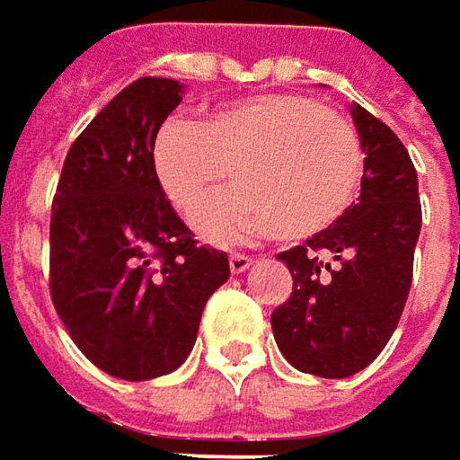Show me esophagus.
Wrapping results in <instances>:
<instances>
[{
	"instance_id": "esophagus-1",
	"label": "esophagus",
	"mask_w": 460,
	"mask_h": 460,
	"mask_svg": "<svg viewBox=\"0 0 460 460\" xmlns=\"http://www.w3.org/2000/svg\"><path fill=\"white\" fill-rule=\"evenodd\" d=\"M252 265V257L250 254H242V252H231L229 254V268L234 275H239V272H244V270Z\"/></svg>"
}]
</instances>
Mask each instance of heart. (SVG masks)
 Listing matches in <instances>:
<instances>
[{
    "label": "heart",
    "instance_id": "heart-1",
    "mask_svg": "<svg viewBox=\"0 0 460 460\" xmlns=\"http://www.w3.org/2000/svg\"><path fill=\"white\" fill-rule=\"evenodd\" d=\"M162 192L180 213L203 206L231 172L236 188L198 213L203 239L244 234L306 239L352 206L363 149L348 120L309 97L265 92L231 100L200 120H170L151 146Z\"/></svg>",
    "mask_w": 460,
    "mask_h": 460
}]
</instances>
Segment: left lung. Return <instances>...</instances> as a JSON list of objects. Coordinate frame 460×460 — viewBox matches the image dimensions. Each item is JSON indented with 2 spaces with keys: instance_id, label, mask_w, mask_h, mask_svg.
I'll list each match as a JSON object with an SVG mask.
<instances>
[{
  "instance_id": "8db88e82",
  "label": "left lung",
  "mask_w": 460,
  "mask_h": 460,
  "mask_svg": "<svg viewBox=\"0 0 460 460\" xmlns=\"http://www.w3.org/2000/svg\"><path fill=\"white\" fill-rule=\"evenodd\" d=\"M349 115L366 154L360 198L304 247L278 254L293 275V293L270 316L290 366L322 378H348L386 348L410 296L422 226L404 144L358 102Z\"/></svg>"
}]
</instances>
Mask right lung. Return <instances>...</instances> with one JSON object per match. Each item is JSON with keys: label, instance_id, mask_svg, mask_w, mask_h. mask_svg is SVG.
Segmentation results:
<instances>
[{"label": "right lung", "instance_id": "obj_1", "mask_svg": "<svg viewBox=\"0 0 460 460\" xmlns=\"http://www.w3.org/2000/svg\"><path fill=\"white\" fill-rule=\"evenodd\" d=\"M182 84L141 76L71 144L50 208V298L100 370L149 381L190 355L226 252L198 247L162 192L154 138Z\"/></svg>", "mask_w": 460, "mask_h": 460}]
</instances>
